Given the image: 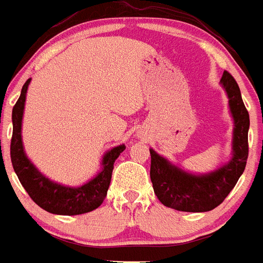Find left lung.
Listing matches in <instances>:
<instances>
[{
	"label": "left lung",
	"instance_id": "1",
	"mask_svg": "<svg viewBox=\"0 0 263 263\" xmlns=\"http://www.w3.org/2000/svg\"><path fill=\"white\" fill-rule=\"evenodd\" d=\"M220 86L229 98L230 114L234 121L229 161L208 173H191L158 155L155 149H149L153 190L158 200L166 207L184 212L211 211L224 200L243 173L249 156L250 118L238 83L227 71L223 72Z\"/></svg>",
	"mask_w": 263,
	"mask_h": 263
}]
</instances>
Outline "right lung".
Masks as SVG:
<instances>
[{"label": "right lung", "instance_id": "right-lung-1", "mask_svg": "<svg viewBox=\"0 0 263 263\" xmlns=\"http://www.w3.org/2000/svg\"><path fill=\"white\" fill-rule=\"evenodd\" d=\"M29 83L30 79H28L12 111L13 136L10 142V158L20 183L39 207L51 214L80 215L94 211L105 200L111 181L114 162L126 146L122 144L106 152L102 157L101 171L82 185L69 186L48 179L28 158L23 144L21 129Z\"/></svg>", "mask_w": 263, "mask_h": 263}]
</instances>
